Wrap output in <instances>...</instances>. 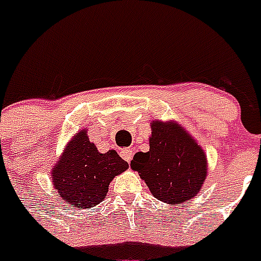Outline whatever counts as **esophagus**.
I'll return each instance as SVG.
<instances>
[{"label": "esophagus", "mask_w": 261, "mask_h": 261, "mask_svg": "<svg viewBox=\"0 0 261 261\" xmlns=\"http://www.w3.org/2000/svg\"><path fill=\"white\" fill-rule=\"evenodd\" d=\"M133 154H134V151H133V149H123L122 151H120V155H122L123 160H126L127 163H130L131 159H133Z\"/></svg>", "instance_id": "obj_1"}]
</instances>
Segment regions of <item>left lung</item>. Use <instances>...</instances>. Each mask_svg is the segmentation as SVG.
<instances>
[{
    "instance_id": "left-lung-1",
    "label": "left lung",
    "mask_w": 261,
    "mask_h": 261,
    "mask_svg": "<svg viewBox=\"0 0 261 261\" xmlns=\"http://www.w3.org/2000/svg\"><path fill=\"white\" fill-rule=\"evenodd\" d=\"M150 149L138 151L131 169L145 180L151 195L168 204H182L202 190L207 159L200 145L174 122H151Z\"/></svg>"
}]
</instances>
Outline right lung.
<instances>
[{
	"label": "right lung",
	"instance_id": "obj_1",
	"mask_svg": "<svg viewBox=\"0 0 261 261\" xmlns=\"http://www.w3.org/2000/svg\"><path fill=\"white\" fill-rule=\"evenodd\" d=\"M128 164L115 150L100 153L81 130L67 143L51 171L53 184L63 202L75 208H90L106 198L112 178L123 173Z\"/></svg>",
	"mask_w": 261,
	"mask_h": 261
}]
</instances>
